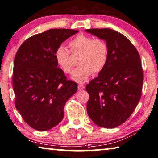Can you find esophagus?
I'll use <instances>...</instances> for the list:
<instances>
[{"label":"esophagus","mask_w":158,"mask_h":158,"mask_svg":"<svg viewBox=\"0 0 158 158\" xmlns=\"http://www.w3.org/2000/svg\"><path fill=\"white\" fill-rule=\"evenodd\" d=\"M84 88H85V86H84V85H82V84H79V85L78 86L79 90H83V89H84Z\"/></svg>","instance_id":"34e87169"}]
</instances>
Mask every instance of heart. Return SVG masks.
<instances>
[{
    "instance_id": "obj_1",
    "label": "heart",
    "mask_w": 158,
    "mask_h": 158,
    "mask_svg": "<svg viewBox=\"0 0 158 158\" xmlns=\"http://www.w3.org/2000/svg\"><path fill=\"white\" fill-rule=\"evenodd\" d=\"M72 52H81L79 57V66L72 72V78L78 83L87 81L92 72L99 73L105 66L109 56V48L104 40L93 39L92 36L79 34L69 43ZM56 63L64 72H72L73 64L70 52L64 46H59L55 51Z\"/></svg>"
}]
</instances>
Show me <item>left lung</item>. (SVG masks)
Here are the masks:
<instances>
[{
  "label": "left lung",
  "instance_id": "8db88e82",
  "mask_svg": "<svg viewBox=\"0 0 158 158\" xmlns=\"http://www.w3.org/2000/svg\"><path fill=\"white\" fill-rule=\"evenodd\" d=\"M85 31L104 40L109 48L105 66L86 86L89 94L86 110L95 124L114 128L130 117L141 98L140 56L133 44L116 31L92 28Z\"/></svg>",
  "mask_w": 158,
  "mask_h": 158
}]
</instances>
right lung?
I'll return each instance as SVG.
<instances>
[{"mask_svg": "<svg viewBox=\"0 0 158 158\" xmlns=\"http://www.w3.org/2000/svg\"><path fill=\"white\" fill-rule=\"evenodd\" d=\"M72 29H50L26 40L15 54L13 87L15 105L24 121L39 131L56 126L63 119L66 101L76 93L77 84L66 79L54 57L55 51Z\"/></svg>", "mask_w": 158, "mask_h": 158, "instance_id": "right-lung-1", "label": "right lung"}]
</instances>
